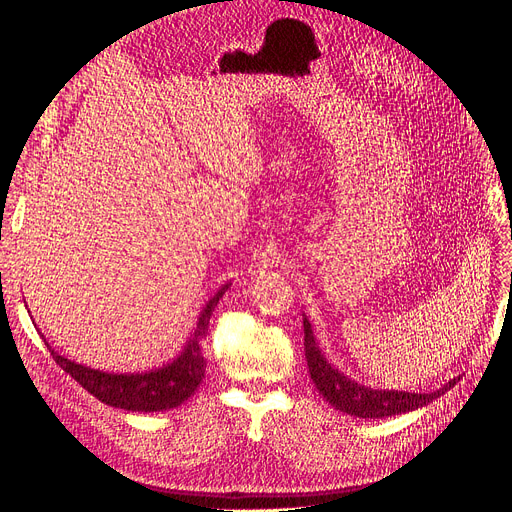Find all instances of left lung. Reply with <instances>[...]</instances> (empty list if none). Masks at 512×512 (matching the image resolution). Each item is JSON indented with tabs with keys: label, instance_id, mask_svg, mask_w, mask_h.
Returning <instances> with one entry per match:
<instances>
[{
	"label": "left lung",
	"instance_id": "8db88e82",
	"mask_svg": "<svg viewBox=\"0 0 512 512\" xmlns=\"http://www.w3.org/2000/svg\"><path fill=\"white\" fill-rule=\"evenodd\" d=\"M303 331H305V359L309 367V376H312L316 389L322 393V397L339 412H346L359 418H384L393 414H404L421 406H427L429 401L444 395L459 380V378H453L436 393H406V391L397 393V391L367 389V386L356 384L344 374H339L337 369H333L327 363L320 348L316 346L312 324L307 322V318H303Z\"/></svg>",
	"mask_w": 512,
	"mask_h": 512
}]
</instances>
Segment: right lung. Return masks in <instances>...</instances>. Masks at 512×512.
Returning <instances> with one entry per match:
<instances>
[{
  "instance_id": "add662e5",
  "label": "right lung",
  "mask_w": 512,
  "mask_h": 512,
  "mask_svg": "<svg viewBox=\"0 0 512 512\" xmlns=\"http://www.w3.org/2000/svg\"><path fill=\"white\" fill-rule=\"evenodd\" d=\"M228 286L230 284H224L218 294L207 303L203 312H200L190 342L179 359L166 367L149 371V374H106V371L68 361L66 356L57 354L49 344H46V348H49L55 363L66 374H70L85 391L98 397L106 406L128 412H160L177 408L198 389L205 378L207 359L203 356V339L207 337L213 309L222 299V294L228 290Z\"/></svg>"
}]
</instances>
